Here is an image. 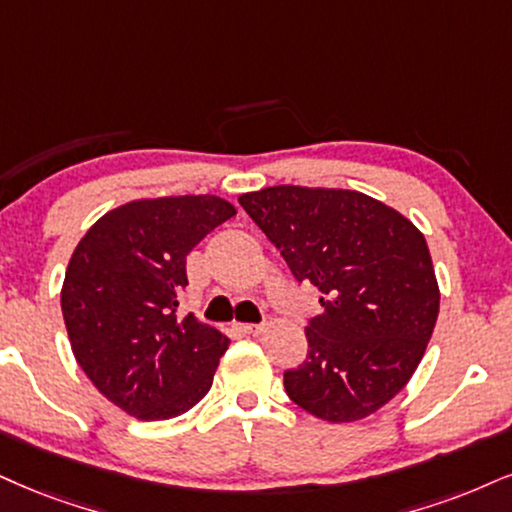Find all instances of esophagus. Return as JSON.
I'll return each mask as SVG.
<instances>
[{"instance_id": "esophagus-1", "label": "esophagus", "mask_w": 512, "mask_h": 512, "mask_svg": "<svg viewBox=\"0 0 512 512\" xmlns=\"http://www.w3.org/2000/svg\"><path fill=\"white\" fill-rule=\"evenodd\" d=\"M239 332H244V334H258L263 330V325H256V323H237L235 325Z\"/></svg>"}]
</instances>
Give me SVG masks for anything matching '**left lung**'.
Masks as SVG:
<instances>
[{"label":"left lung","instance_id":"1","mask_svg":"<svg viewBox=\"0 0 512 512\" xmlns=\"http://www.w3.org/2000/svg\"><path fill=\"white\" fill-rule=\"evenodd\" d=\"M239 204L299 282L323 292L308 356L285 372L287 396L327 422L363 420L406 387L439 315L425 235L353 189L275 185Z\"/></svg>","mask_w":512,"mask_h":512}]
</instances>
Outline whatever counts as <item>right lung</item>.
<instances>
[{"label": "right lung", "instance_id": "1", "mask_svg": "<svg viewBox=\"0 0 512 512\" xmlns=\"http://www.w3.org/2000/svg\"><path fill=\"white\" fill-rule=\"evenodd\" d=\"M237 208L216 194L135 199L111 208L75 246L61 311L78 365L113 406L170 420L204 399L230 339L180 318L189 251Z\"/></svg>", "mask_w": 512, "mask_h": 512}]
</instances>
